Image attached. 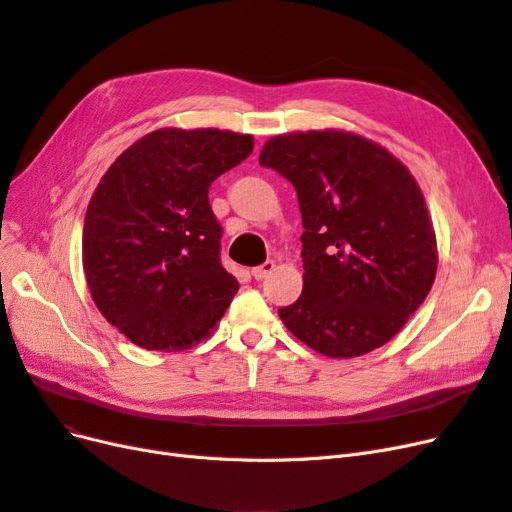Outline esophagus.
<instances>
[{"label":"esophagus","instance_id":"obj_1","mask_svg":"<svg viewBox=\"0 0 512 512\" xmlns=\"http://www.w3.org/2000/svg\"><path fill=\"white\" fill-rule=\"evenodd\" d=\"M273 269H275V262H273V260L262 262L260 267H254V269H252L254 280H265V277H267V275H269Z\"/></svg>","mask_w":512,"mask_h":512}]
</instances>
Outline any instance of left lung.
<instances>
[{
  "instance_id": "8db88e82",
  "label": "left lung",
  "mask_w": 512,
  "mask_h": 512,
  "mask_svg": "<svg viewBox=\"0 0 512 512\" xmlns=\"http://www.w3.org/2000/svg\"><path fill=\"white\" fill-rule=\"evenodd\" d=\"M258 162L294 185L305 228L303 292L277 309L286 329L333 359L389 342L438 269L433 224L408 168L337 130L273 136Z\"/></svg>"
}]
</instances>
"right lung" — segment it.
<instances>
[{
    "instance_id": "obj_1",
    "label": "right lung",
    "mask_w": 512,
    "mask_h": 512,
    "mask_svg": "<svg viewBox=\"0 0 512 512\" xmlns=\"http://www.w3.org/2000/svg\"><path fill=\"white\" fill-rule=\"evenodd\" d=\"M252 136L162 128L128 147L89 200L83 269L100 314L147 350L190 348L239 290L222 267L211 183L250 158Z\"/></svg>"
}]
</instances>
